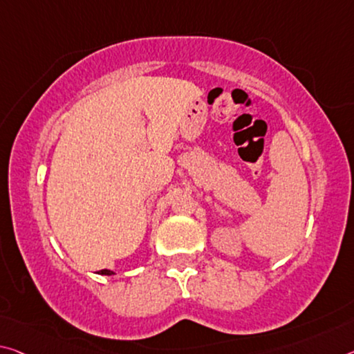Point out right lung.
<instances>
[{
  "label": "right lung",
  "mask_w": 354,
  "mask_h": 354,
  "mask_svg": "<svg viewBox=\"0 0 354 354\" xmlns=\"http://www.w3.org/2000/svg\"><path fill=\"white\" fill-rule=\"evenodd\" d=\"M97 274H100V276H113V271H110V269H102V271H99Z\"/></svg>",
  "instance_id": "obj_1"
}]
</instances>
